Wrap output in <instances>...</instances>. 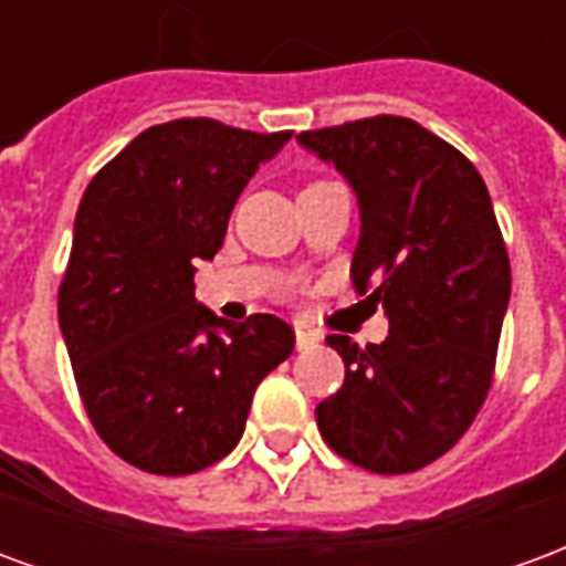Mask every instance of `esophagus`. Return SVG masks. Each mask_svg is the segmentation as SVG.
Masks as SVG:
<instances>
[{
  "label": "esophagus",
  "instance_id": "obj_1",
  "mask_svg": "<svg viewBox=\"0 0 566 566\" xmlns=\"http://www.w3.org/2000/svg\"><path fill=\"white\" fill-rule=\"evenodd\" d=\"M321 336L315 331H308L303 324H296V348H312V345H318Z\"/></svg>",
  "mask_w": 566,
  "mask_h": 566
}]
</instances>
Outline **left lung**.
<instances>
[{
    "label": "left lung",
    "mask_w": 566,
    "mask_h": 566,
    "mask_svg": "<svg viewBox=\"0 0 566 566\" xmlns=\"http://www.w3.org/2000/svg\"><path fill=\"white\" fill-rule=\"evenodd\" d=\"M333 163L360 209L352 279L385 308V343L333 333L339 391L318 403L324 442L369 473H412L473 424L491 388L510 306V254L482 175L409 117L300 133Z\"/></svg>",
    "instance_id": "obj_1"
}]
</instances>
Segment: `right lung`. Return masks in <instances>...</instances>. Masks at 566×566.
<instances>
[{
	"instance_id": "obj_1",
	"label": "right lung",
	"mask_w": 566,
	"mask_h": 566,
	"mask_svg": "<svg viewBox=\"0 0 566 566\" xmlns=\"http://www.w3.org/2000/svg\"><path fill=\"white\" fill-rule=\"evenodd\" d=\"M291 133L185 117L139 133L96 172L60 284V331L105 446L145 473L187 475L235 449L258 385L294 352L275 315L218 318L193 296L235 199Z\"/></svg>"
}]
</instances>
